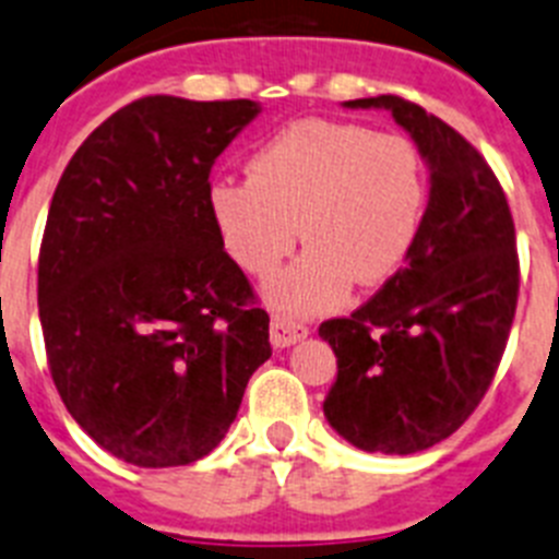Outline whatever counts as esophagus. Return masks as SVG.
Listing matches in <instances>:
<instances>
[{
  "instance_id": "obj_1",
  "label": "esophagus",
  "mask_w": 559,
  "mask_h": 559,
  "mask_svg": "<svg viewBox=\"0 0 559 559\" xmlns=\"http://www.w3.org/2000/svg\"><path fill=\"white\" fill-rule=\"evenodd\" d=\"M307 334L309 329L304 326V323H295V320L281 318V314H275L273 323H270V343H273L275 348L295 346V343H300Z\"/></svg>"
}]
</instances>
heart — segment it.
<instances>
[{
  "label": "heart",
  "mask_w": 559,
  "mask_h": 559,
  "mask_svg": "<svg viewBox=\"0 0 559 559\" xmlns=\"http://www.w3.org/2000/svg\"><path fill=\"white\" fill-rule=\"evenodd\" d=\"M427 205L419 152L396 134L304 118L284 126L247 159V182L213 179L207 216L233 264L270 278L293 252L298 227L309 247L266 286L284 314L340 307L352 284L373 286L402 270Z\"/></svg>",
  "instance_id": "obj_1"
}]
</instances>
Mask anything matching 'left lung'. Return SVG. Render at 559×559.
<instances>
[{
    "instance_id": "left-lung-1",
    "label": "left lung",
    "mask_w": 559,
    "mask_h": 559,
    "mask_svg": "<svg viewBox=\"0 0 559 559\" xmlns=\"http://www.w3.org/2000/svg\"><path fill=\"white\" fill-rule=\"evenodd\" d=\"M385 109L430 171L405 266L352 318L320 323L337 357L323 416L366 453L411 455L455 433L487 394L518 307L514 225L492 168L467 140L396 95Z\"/></svg>"
}]
</instances>
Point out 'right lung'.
<instances>
[{"instance_id":"right-lung-1","label":"right lung","mask_w":559,"mask_h":559,"mask_svg":"<svg viewBox=\"0 0 559 559\" xmlns=\"http://www.w3.org/2000/svg\"><path fill=\"white\" fill-rule=\"evenodd\" d=\"M255 100L152 95L61 174L38 255V318L72 419L134 467L211 453L270 360V318L207 216V177Z\"/></svg>"}]
</instances>
